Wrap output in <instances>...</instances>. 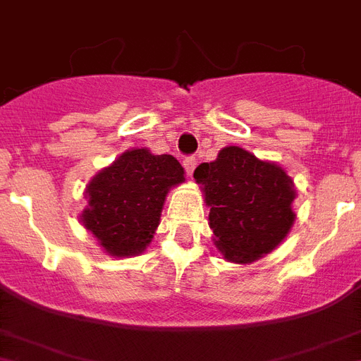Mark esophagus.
Wrapping results in <instances>:
<instances>
[{
  "instance_id": "obj_1",
  "label": "esophagus",
  "mask_w": 361,
  "mask_h": 361,
  "mask_svg": "<svg viewBox=\"0 0 361 361\" xmlns=\"http://www.w3.org/2000/svg\"><path fill=\"white\" fill-rule=\"evenodd\" d=\"M183 169H185L187 176H192V172H195V169H196V159L192 157V155H189V157H185V159H183Z\"/></svg>"
}]
</instances>
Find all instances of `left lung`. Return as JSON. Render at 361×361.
<instances>
[{"instance_id": "8db88e82", "label": "left lung", "mask_w": 361, "mask_h": 361, "mask_svg": "<svg viewBox=\"0 0 361 361\" xmlns=\"http://www.w3.org/2000/svg\"><path fill=\"white\" fill-rule=\"evenodd\" d=\"M195 180L204 185L215 245L228 262L250 263L269 254L293 226L291 178L239 146L196 166Z\"/></svg>"}]
</instances>
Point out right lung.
<instances>
[{
  "instance_id": "1",
  "label": "right lung",
  "mask_w": 361,
  "mask_h": 361,
  "mask_svg": "<svg viewBox=\"0 0 361 361\" xmlns=\"http://www.w3.org/2000/svg\"><path fill=\"white\" fill-rule=\"evenodd\" d=\"M183 180L172 155L126 152L89 183L81 222L113 256L140 254L159 226L166 192Z\"/></svg>"
}]
</instances>
